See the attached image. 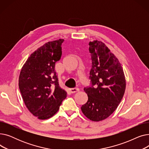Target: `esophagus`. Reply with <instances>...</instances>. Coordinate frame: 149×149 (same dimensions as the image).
Here are the masks:
<instances>
[{
    "mask_svg": "<svg viewBox=\"0 0 149 149\" xmlns=\"http://www.w3.org/2000/svg\"><path fill=\"white\" fill-rule=\"evenodd\" d=\"M79 91H80V89H79V88H78L69 89V91L71 92V93H75L77 92H79Z\"/></svg>",
    "mask_w": 149,
    "mask_h": 149,
    "instance_id": "obj_1",
    "label": "esophagus"
}]
</instances>
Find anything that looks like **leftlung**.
<instances>
[{"mask_svg": "<svg viewBox=\"0 0 149 149\" xmlns=\"http://www.w3.org/2000/svg\"><path fill=\"white\" fill-rule=\"evenodd\" d=\"M89 45L92 86L84 88L88 100L81 109L90 120L100 121L108 118L118 107L126 90V79L118 59L103 42L93 40Z\"/></svg>", "mask_w": 149, "mask_h": 149, "instance_id": "obj_1", "label": "left lung"}]
</instances>
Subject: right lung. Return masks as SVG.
<instances>
[{
    "label": "right lung",
    "mask_w": 149,
    "mask_h": 149,
    "mask_svg": "<svg viewBox=\"0 0 149 149\" xmlns=\"http://www.w3.org/2000/svg\"><path fill=\"white\" fill-rule=\"evenodd\" d=\"M64 39L48 42L30 55L19 78V87L29 111L40 120L56 114L67 92L59 86L55 71Z\"/></svg>",
    "instance_id": "right-lung-1"
}]
</instances>
